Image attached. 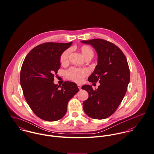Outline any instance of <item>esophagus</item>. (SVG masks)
Returning <instances> with one entry per match:
<instances>
[{"mask_svg":"<svg viewBox=\"0 0 154 154\" xmlns=\"http://www.w3.org/2000/svg\"><path fill=\"white\" fill-rule=\"evenodd\" d=\"M78 87H79V90H81L82 89V86L80 85H78Z\"/></svg>","mask_w":154,"mask_h":154,"instance_id":"esophagus-1","label":"esophagus"}]
</instances>
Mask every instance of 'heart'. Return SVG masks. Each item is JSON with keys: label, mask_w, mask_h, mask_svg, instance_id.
I'll list each match as a JSON object with an SVG mask.
<instances>
[{"label": "heart", "mask_w": 154, "mask_h": 154, "mask_svg": "<svg viewBox=\"0 0 154 154\" xmlns=\"http://www.w3.org/2000/svg\"><path fill=\"white\" fill-rule=\"evenodd\" d=\"M80 51L85 58L88 57H93L94 55V51L93 48L91 47L86 45H83L80 47ZM69 52L70 50L67 49L61 54L60 56V61L61 64H65L67 63ZM88 74V69L85 68L79 69L76 67H71L66 71V75L67 79L76 83H81L83 80V79L87 76Z\"/></svg>", "instance_id": "b5f03b06"}]
</instances>
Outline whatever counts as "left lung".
<instances>
[{
	"instance_id": "left-lung-1",
	"label": "left lung",
	"mask_w": 154,
	"mask_h": 154,
	"mask_svg": "<svg viewBox=\"0 0 154 154\" xmlns=\"http://www.w3.org/2000/svg\"><path fill=\"white\" fill-rule=\"evenodd\" d=\"M81 42L92 45L97 53L98 64L88 81L100 83L96 90L91 85L82 87L88 93L83 109L93 119H106L115 113L126 93L130 81L128 63L122 50L110 42L102 39Z\"/></svg>"
}]
</instances>
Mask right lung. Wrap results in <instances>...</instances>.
Returning a JSON list of instances; mask_svg holds the SVG:
<instances>
[{
	"instance_id": "1",
	"label": "right lung",
	"mask_w": 154,
	"mask_h": 154,
	"mask_svg": "<svg viewBox=\"0 0 154 154\" xmlns=\"http://www.w3.org/2000/svg\"><path fill=\"white\" fill-rule=\"evenodd\" d=\"M72 43L40 44L23 62L20 74L23 93L31 110L41 119L52 122L63 118L69 100L79 90L73 82H64L61 88L53 82L61 66L60 56Z\"/></svg>"
}]
</instances>
